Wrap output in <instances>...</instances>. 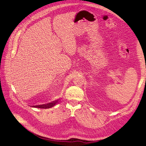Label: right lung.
Instances as JSON below:
<instances>
[{
	"label": "right lung",
	"mask_w": 146,
	"mask_h": 146,
	"mask_svg": "<svg viewBox=\"0 0 146 146\" xmlns=\"http://www.w3.org/2000/svg\"><path fill=\"white\" fill-rule=\"evenodd\" d=\"M56 102H57V100L53 101L52 102L48 103V104H47L40 105H35V106H32V107H36V108H49L54 107V106L56 104Z\"/></svg>",
	"instance_id": "right-lung-1"
}]
</instances>
